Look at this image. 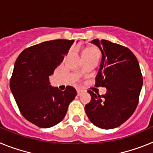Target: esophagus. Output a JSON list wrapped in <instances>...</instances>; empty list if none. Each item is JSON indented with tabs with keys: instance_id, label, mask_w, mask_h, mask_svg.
I'll return each instance as SVG.
<instances>
[{
	"instance_id": "obj_1",
	"label": "esophagus",
	"mask_w": 153,
	"mask_h": 153,
	"mask_svg": "<svg viewBox=\"0 0 153 153\" xmlns=\"http://www.w3.org/2000/svg\"><path fill=\"white\" fill-rule=\"evenodd\" d=\"M76 92H77V96H81L83 93V91L81 90H77Z\"/></svg>"
}]
</instances>
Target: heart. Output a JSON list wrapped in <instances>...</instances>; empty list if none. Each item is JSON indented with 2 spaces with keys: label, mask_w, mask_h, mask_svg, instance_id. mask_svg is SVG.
I'll return each instance as SVG.
<instances>
[{
  "label": "heart",
  "mask_w": 153,
  "mask_h": 153,
  "mask_svg": "<svg viewBox=\"0 0 153 153\" xmlns=\"http://www.w3.org/2000/svg\"><path fill=\"white\" fill-rule=\"evenodd\" d=\"M92 54L100 55V52H99L98 50L96 49L95 47H89V48H86V49H85L83 52V56Z\"/></svg>",
  "instance_id": "1"
}]
</instances>
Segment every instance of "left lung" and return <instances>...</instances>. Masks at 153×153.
<instances>
[{"instance_id": "obj_1", "label": "left lung", "mask_w": 153, "mask_h": 153, "mask_svg": "<svg viewBox=\"0 0 153 153\" xmlns=\"http://www.w3.org/2000/svg\"><path fill=\"white\" fill-rule=\"evenodd\" d=\"M91 43L102 53L95 86L106 87L107 92L100 96L88 90L91 100L85 111L96 126L114 129L125 123L137 107L143 86L140 64L127 47L106 40L95 39Z\"/></svg>"}]
</instances>
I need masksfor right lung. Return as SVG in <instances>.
<instances>
[{"label": "right lung", "mask_w": 153, "mask_h": 153, "mask_svg": "<svg viewBox=\"0 0 153 153\" xmlns=\"http://www.w3.org/2000/svg\"><path fill=\"white\" fill-rule=\"evenodd\" d=\"M74 42L62 39L43 42L25 49L17 58L10 90L23 117L40 128L59 123L76 96L73 86L61 91L49 81Z\"/></svg>", "instance_id": "add662e5"}]
</instances>
